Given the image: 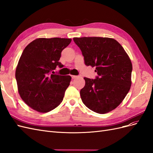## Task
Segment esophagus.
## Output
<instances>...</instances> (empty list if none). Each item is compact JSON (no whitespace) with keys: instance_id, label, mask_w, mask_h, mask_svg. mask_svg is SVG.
Wrapping results in <instances>:
<instances>
[{"instance_id":"34e87169","label":"esophagus","mask_w":153,"mask_h":153,"mask_svg":"<svg viewBox=\"0 0 153 153\" xmlns=\"http://www.w3.org/2000/svg\"><path fill=\"white\" fill-rule=\"evenodd\" d=\"M78 77V76H76V75H71V78H73V79H74V78H76Z\"/></svg>"}]
</instances>
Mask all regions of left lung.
Segmentation results:
<instances>
[{"label":"left lung","mask_w":153,"mask_h":153,"mask_svg":"<svg viewBox=\"0 0 153 153\" xmlns=\"http://www.w3.org/2000/svg\"><path fill=\"white\" fill-rule=\"evenodd\" d=\"M86 66L96 68L95 79L85 77L80 91L82 102L92 111L106 114L120 105L131 85L132 64L123 47L112 38H74Z\"/></svg>","instance_id":"left-lung-1"}]
</instances>
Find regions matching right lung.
<instances>
[{"instance_id":"obj_1","label":"right lung","mask_w":153,"mask_h":153,"mask_svg":"<svg viewBox=\"0 0 153 153\" xmlns=\"http://www.w3.org/2000/svg\"><path fill=\"white\" fill-rule=\"evenodd\" d=\"M71 39L38 38L25 48L18 61L15 77L23 101L39 112H48L58 106L71 80L69 75L52 74L57 66L62 51Z\"/></svg>"}]
</instances>
